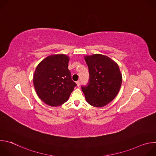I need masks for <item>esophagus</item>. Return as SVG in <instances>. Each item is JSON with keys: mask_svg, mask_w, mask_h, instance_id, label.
Instances as JSON below:
<instances>
[{"mask_svg": "<svg viewBox=\"0 0 156 156\" xmlns=\"http://www.w3.org/2000/svg\"><path fill=\"white\" fill-rule=\"evenodd\" d=\"M76 84H77V86L79 87L80 85V81H78L76 82Z\"/></svg>", "mask_w": 156, "mask_h": 156, "instance_id": "esophagus-1", "label": "esophagus"}]
</instances>
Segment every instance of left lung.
<instances>
[{
	"mask_svg": "<svg viewBox=\"0 0 156 156\" xmlns=\"http://www.w3.org/2000/svg\"><path fill=\"white\" fill-rule=\"evenodd\" d=\"M88 66L90 81L81 87L88 104L102 107L117 95L122 82L118 64L108 57L96 54L84 57Z\"/></svg>",
	"mask_w": 156,
	"mask_h": 156,
	"instance_id": "1",
	"label": "left lung"
}]
</instances>
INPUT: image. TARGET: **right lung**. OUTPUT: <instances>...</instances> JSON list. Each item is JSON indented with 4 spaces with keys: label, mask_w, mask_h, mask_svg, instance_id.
Wrapping results in <instances>:
<instances>
[{
    "label": "right lung",
    "mask_w": 156,
    "mask_h": 156,
    "mask_svg": "<svg viewBox=\"0 0 156 156\" xmlns=\"http://www.w3.org/2000/svg\"><path fill=\"white\" fill-rule=\"evenodd\" d=\"M69 56L54 54L43 59L36 68L33 84L38 97L48 105L57 107L68 101L76 84L68 69Z\"/></svg>",
    "instance_id": "obj_1"
}]
</instances>
